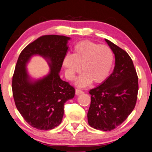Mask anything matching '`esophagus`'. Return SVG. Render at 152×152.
Returning <instances> with one entry per match:
<instances>
[{"label": "esophagus", "instance_id": "34e87169", "mask_svg": "<svg viewBox=\"0 0 152 152\" xmlns=\"http://www.w3.org/2000/svg\"><path fill=\"white\" fill-rule=\"evenodd\" d=\"M83 91H81V90H79V89H76L75 90V94L76 95L81 94H83Z\"/></svg>", "mask_w": 152, "mask_h": 152}]
</instances>
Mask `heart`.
I'll return each mask as SVG.
<instances>
[{
    "mask_svg": "<svg viewBox=\"0 0 152 152\" xmlns=\"http://www.w3.org/2000/svg\"><path fill=\"white\" fill-rule=\"evenodd\" d=\"M114 63V54L107 45H100L85 40L74 46L72 54L63 58L62 66L66 78L73 80L77 73H83L76 81L79 87H84L91 82L99 83L108 77Z\"/></svg>",
    "mask_w": 152,
    "mask_h": 152,
    "instance_id": "obj_1",
    "label": "heart"
}]
</instances>
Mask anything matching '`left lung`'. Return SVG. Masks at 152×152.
Segmentation results:
<instances>
[{"label": "left lung", "instance_id": "1", "mask_svg": "<svg viewBox=\"0 0 152 152\" xmlns=\"http://www.w3.org/2000/svg\"><path fill=\"white\" fill-rule=\"evenodd\" d=\"M115 55L112 73L97 87L90 90L91 103L88 121L95 129L110 131L124 122L136 104L138 77L128 53L105 39Z\"/></svg>", "mask_w": 152, "mask_h": 152}]
</instances>
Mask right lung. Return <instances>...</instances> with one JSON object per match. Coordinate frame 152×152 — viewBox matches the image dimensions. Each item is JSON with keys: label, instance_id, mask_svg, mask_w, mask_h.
<instances>
[{"label": "right lung", "instance_id": "add662e5", "mask_svg": "<svg viewBox=\"0 0 152 152\" xmlns=\"http://www.w3.org/2000/svg\"><path fill=\"white\" fill-rule=\"evenodd\" d=\"M70 39L56 34L42 36L26 47L18 58L12 79L14 101L26 122L37 129L48 130L59 126L64 103L75 96L74 88L59 75ZM34 55L43 57L50 67L49 73L39 79L32 78L27 70Z\"/></svg>", "mask_w": 152, "mask_h": 152}]
</instances>
